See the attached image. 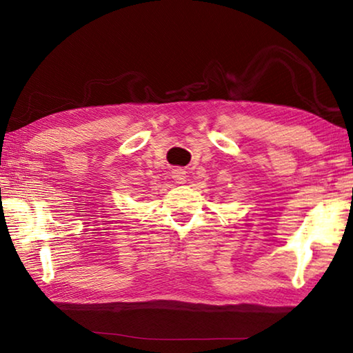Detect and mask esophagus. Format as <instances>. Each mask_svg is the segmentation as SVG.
Instances as JSON below:
<instances>
[{"mask_svg": "<svg viewBox=\"0 0 353 353\" xmlns=\"http://www.w3.org/2000/svg\"><path fill=\"white\" fill-rule=\"evenodd\" d=\"M172 179H174L176 183H185V181H187V172L182 168H176L172 171Z\"/></svg>", "mask_w": 353, "mask_h": 353, "instance_id": "obj_1", "label": "esophagus"}]
</instances>
